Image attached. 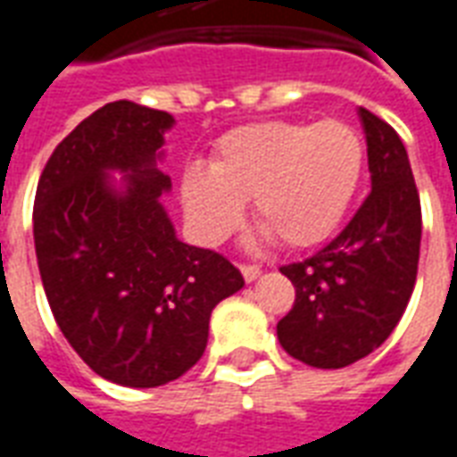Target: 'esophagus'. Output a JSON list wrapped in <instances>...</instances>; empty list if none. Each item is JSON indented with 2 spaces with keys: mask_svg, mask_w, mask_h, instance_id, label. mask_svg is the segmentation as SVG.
Segmentation results:
<instances>
[{
  "mask_svg": "<svg viewBox=\"0 0 457 457\" xmlns=\"http://www.w3.org/2000/svg\"><path fill=\"white\" fill-rule=\"evenodd\" d=\"M241 275L245 282H255L262 275L261 265H241Z\"/></svg>",
  "mask_w": 457,
  "mask_h": 457,
  "instance_id": "esophagus-1",
  "label": "esophagus"
}]
</instances>
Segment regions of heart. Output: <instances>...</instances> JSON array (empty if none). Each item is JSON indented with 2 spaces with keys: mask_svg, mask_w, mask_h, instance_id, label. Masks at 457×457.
<instances>
[{
  "mask_svg": "<svg viewBox=\"0 0 457 457\" xmlns=\"http://www.w3.org/2000/svg\"><path fill=\"white\" fill-rule=\"evenodd\" d=\"M365 170L361 133L343 121H262L216 143L209 168L179 182L187 221L206 243L236 231L251 202L262 236L285 248L328 241L351 209Z\"/></svg>",
  "mask_w": 457,
  "mask_h": 457,
  "instance_id": "b5f03b06",
  "label": "heart"
}]
</instances>
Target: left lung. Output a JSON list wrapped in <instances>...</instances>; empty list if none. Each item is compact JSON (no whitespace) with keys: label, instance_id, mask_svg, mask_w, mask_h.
Returning a JSON list of instances; mask_svg holds the SVG:
<instances>
[{"label":"left lung","instance_id":"1","mask_svg":"<svg viewBox=\"0 0 457 457\" xmlns=\"http://www.w3.org/2000/svg\"><path fill=\"white\" fill-rule=\"evenodd\" d=\"M368 143L370 195L334 241L282 275L297 289L278 324L279 345L321 370L353 365L395 331L414 292L421 204L397 131L358 109Z\"/></svg>","mask_w":457,"mask_h":457}]
</instances>
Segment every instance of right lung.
Here are the masks:
<instances>
[{"mask_svg": "<svg viewBox=\"0 0 457 457\" xmlns=\"http://www.w3.org/2000/svg\"><path fill=\"white\" fill-rule=\"evenodd\" d=\"M172 126L168 112L129 99L102 106L58 143L36 189L53 316L79 358L123 387L185 375L204 355L214 306L243 287L224 255L179 241L162 206Z\"/></svg>", "mask_w": 457, "mask_h": 457, "instance_id": "right-lung-1", "label": "right lung"}]
</instances>
